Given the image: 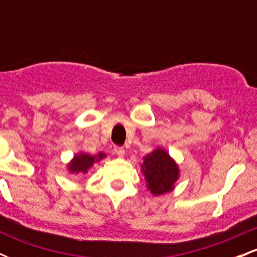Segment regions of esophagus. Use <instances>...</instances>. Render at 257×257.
<instances>
[{"instance_id":"1","label":"esophagus","mask_w":257,"mask_h":257,"mask_svg":"<svg viewBox=\"0 0 257 257\" xmlns=\"http://www.w3.org/2000/svg\"><path fill=\"white\" fill-rule=\"evenodd\" d=\"M113 151L117 156H118V157H124L125 152H124V150H123V147H114Z\"/></svg>"}]
</instances>
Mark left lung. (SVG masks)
I'll return each mask as SVG.
<instances>
[{
	"instance_id": "left-lung-1",
	"label": "left lung",
	"mask_w": 257,
	"mask_h": 257,
	"mask_svg": "<svg viewBox=\"0 0 257 257\" xmlns=\"http://www.w3.org/2000/svg\"><path fill=\"white\" fill-rule=\"evenodd\" d=\"M141 173L145 176L147 190L153 196H161L173 191L180 176L179 166L162 147L155 149L144 157Z\"/></svg>"
}]
</instances>
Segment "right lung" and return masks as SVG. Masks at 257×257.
I'll return each instance as SVG.
<instances>
[{
  "instance_id": "1",
  "label": "right lung",
  "mask_w": 257,
  "mask_h": 257,
  "mask_svg": "<svg viewBox=\"0 0 257 257\" xmlns=\"http://www.w3.org/2000/svg\"><path fill=\"white\" fill-rule=\"evenodd\" d=\"M106 157L104 152H99L96 155H89V153L79 152L73 156V158L67 164V169L71 174H87L89 169L94 166V163L102 161Z\"/></svg>"
}]
</instances>
